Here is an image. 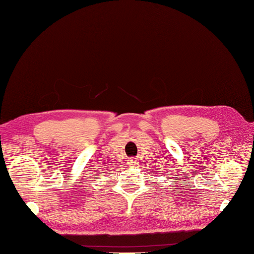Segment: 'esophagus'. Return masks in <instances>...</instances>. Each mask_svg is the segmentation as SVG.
I'll list each match as a JSON object with an SVG mask.
<instances>
[{
    "label": "esophagus",
    "mask_w": 254,
    "mask_h": 254,
    "mask_svg": "<svg viewBox=\"0 0 254 254\" xmlns=\"http://www.w3.org/2000/svg\"><path fill=\"white\" fill-rule=\"evenodd\" d=\"M127 164L129 166H135V165H137V164H138V159L135 158V157H131V158H129V161H128Z\"/></svg>",
    "instance_id": "1"
}]
</instances>
